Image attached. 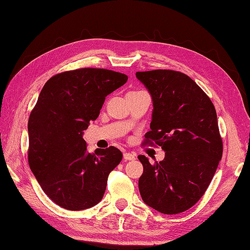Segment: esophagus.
Segmentation results:
<instances>
[{"mask_svg":"<svg viewBox=\"0 0 250 250\" xmlns=\"http://www.w3.org/2000/svg\"><path fill=\"white\" fill-rule=\"evenodd\" d=\"M136 155L134 153H130V152H125L124 153V159L125 161H134L135 159Z\"/></svg>","mask_w":250,"mask_h":250,"instance_id":"esophagus-1","label":"esophagus"}]
</instances>
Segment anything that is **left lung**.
Returning a JSON list of instances; mask_svg holds the SVG:
<instances>
[{"mask_svg": "<svg viewBox=\"0 0 250 250\" xmlns=\"http://www.w3.org/2000/svg\"><path fill=\"white\" fill-rule=\"evenodd\" d=\"M153 102L151 131L165 151L162 162L139 155L144 173L138 181L143 201L159 212L176 214L203 196L217 169L223 143L212 102L189 76L169 69L137 72Z\"/></svg>", "mask_w": 250, "mask_h": 250, "instance_id": "left-lung-1", "label": "left lung"}]
</instances>
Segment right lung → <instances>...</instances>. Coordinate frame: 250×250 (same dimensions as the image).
I'll return each instance as SVG.
<instances>
[{
    "mask_svg": "<svg viewBox=\"0 0 250 250\" xmlns=\"http://www.w3.org/2000/svg\"><path fill=\"white\" fill-rule=\"evenodd\" d=\"M127 76L104 68H80L52 77L28 120V163L47 196L78 211L97 205L107 177L123 159L115 146L87 151L83 131L99 116L105 97Z\"/></svg>",
    "mask_w": 250,
    "mask_h": 250,
    "instance_id": "right-lung-1",
    "label": "right lung"
}]
</instances>
